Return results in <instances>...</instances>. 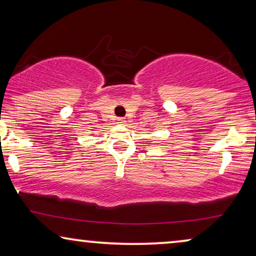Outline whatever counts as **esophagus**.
Returning a JSON list of instances; mask_svg holds the SVG:
<instances>
[{"label": "esophagus", "instance_id": "obj_1", "mask_svg": "<svg viewBox=\"0 0 256 256\" xmlns=\"http://www.w3.org/2000/svg\"><path fill=\"white\" fill-rule=\"evenodd\" d=\"M118 124H126V120L124 118H118Z\"/></svg>", "mask_w": 256, "mask_h": 256}]
</instances>
